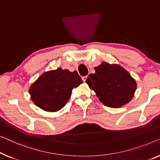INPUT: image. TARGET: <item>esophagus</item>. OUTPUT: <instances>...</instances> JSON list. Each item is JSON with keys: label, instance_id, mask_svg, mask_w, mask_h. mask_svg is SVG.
<instances>
[{"label": "esophagus", "instance_id": "esophagus-1", "mask_svg": "<svg viewBox=\"0 0 160 160\" xmlns=\"http://www.w3.org/2000/svg\"><path fill=\"white\" fill-rule=\"evenodd\" d=\"M87 78H88V76H84V77L82 78V80L83 82H85V80H86Z\"/></svg>", "mask_w": 160, "mask_h": 160}]
</instances>
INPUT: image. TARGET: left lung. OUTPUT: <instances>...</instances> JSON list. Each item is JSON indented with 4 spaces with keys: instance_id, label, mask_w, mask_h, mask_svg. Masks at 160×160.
<instances>
[{
    "instance_id": "8db88e82",
    "label": "left lung",
    "mask_w": 160,
    "mask_h": 160,
    "mask_svg": "<svg viewBox=\"0 0 160 160\" xmlns=\"http://www.w3.org/2000/svg\"><path fill=\"white\" fill-rule=\"evenodd\" d=\"M94 69L85 82L103 105L119 108L133 98L136 82L122 67L103 62Z\"/></svg>"
}]
</instances>
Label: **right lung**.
I'll return each instance as SVG.
<instances>
[{
    "instance_id": "obj_1",
    "label": "right lung",
    "mask_w": 160,
    "mask_h": 160,
    "mask_svg": "<svg viewBox=\"0 0 160 160\" xmlns=\"http://www.w3.org/2000/svg\"><path fill=\"white\" fill-rule=\"evenodd\" d=\"M83 82L78 72L58 67L45 72L29 89L30 98L36 106L46 112H57L66 105L74 88Z\"/></svg>"
}]
</instances>
